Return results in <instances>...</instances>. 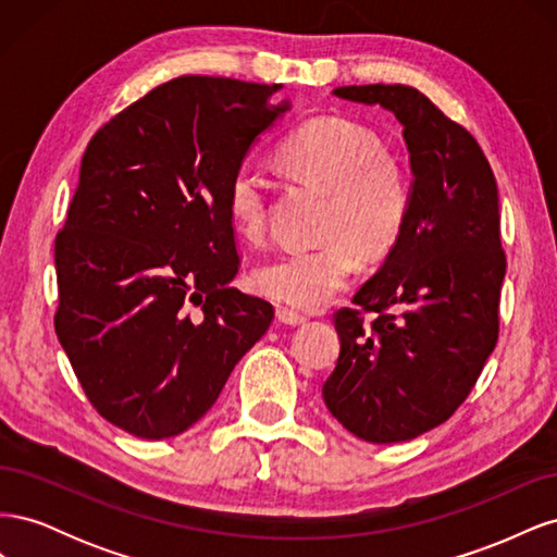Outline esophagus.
Listing matches in <instances>:
<instances>
[{"label":"esophagus","instance_id":"34e87169","mask_svg":"<svg viewBox=\"0 0 557 557\" xmlns=\"http://www.w3.org/2000/svg\"><path fill=\"white\" fill-rule=\"evenodd\" d=\"M276 320L281 325H290V327H297L305 323V315L297 313V311H290V309H276Z\"/></svg>","mask_w":557,"mask_h":557}]
</instances>
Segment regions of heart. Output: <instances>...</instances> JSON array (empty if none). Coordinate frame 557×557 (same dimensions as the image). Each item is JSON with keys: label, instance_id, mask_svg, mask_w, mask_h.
Instances as JSON below:
<instances>
[{"label": "heart", "instance_id": "obj_1", "mask_svg": "<svg viewBox=\"0 0 557 557\" xmlns=\"http://www.w3.org/2000/svg\"><path fill=\"white\" fill-rule=\"evenodd\" d=\"M295 178L327 193L313 248H290L252 269L250 283L278 305L318 311L356 274L360 252L379 260L407 230L413 201L409 166L383 150L372 129L348 117H313L285 137L276 150ZM232 230L260 244L269 225V181L256 162L234 166L225 193Z\"/></svg>", "mask_w": 557, "mask_h": 557}]
</instances>
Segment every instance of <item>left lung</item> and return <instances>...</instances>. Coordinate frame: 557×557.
Instances as JSON below:
<instances>
[{"mask_svg":"<svg viewBox=\"0 0 557 557\" xmlns=\"http://www.w3.org/2000/svg\"><path fill=\"white\" fill-rule=\"evenodd\" d=\"M336 97L393 111L413 172L407 230L379 272L334 313L339 360L330 413L364 442L416 440L467 399L499 336L507 256L491 162L471 134L411 86H344ZM362 312H374L364 324Z\"/></svg>","mask_w":557,"mask_h":557,"instance_id":"8db88e82","label":"left lung"}]
</instances>
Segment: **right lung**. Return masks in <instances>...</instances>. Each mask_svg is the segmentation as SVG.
Masks as SVG:
<instances>
[{
	"label": "right lung",
	"mask_w": 557,
	"mask_h": 557,
	"mask_svg": "<svg viewBox=\"0 0 557 557\" xmlns=\"http://www.w3.org/2000/svg\"><path fill=\"white\" fill-rule=\"evenodd\" d=\"M221 76L162 83L95 132L55 237L58 339L97 413L141 440L195 425L274 309L230 288L227 183L288 102Z\"/></svg>",
	"instance_id": "add662e5"
}]
</instances>
